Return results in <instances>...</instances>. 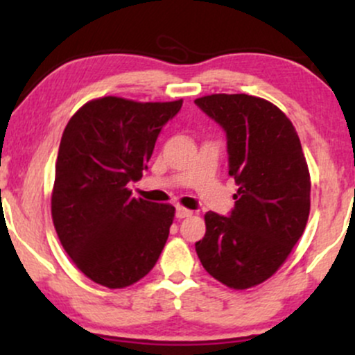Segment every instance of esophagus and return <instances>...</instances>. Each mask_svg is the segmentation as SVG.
Listing matches in <instances>:
<instances>
[{
  "instance_id": "1",
  "label": "esophagus",
  "mask_w": 355,
  "mask_h": 355,
  "mask_svg": "<svg viewBox=\"0 0 355 355\" xmlns=\"http://www.w3.org/2000/svg\"><path fill=\"white\" fill-rule=\"evenodd\" d=\"M193 214V211L185 209V207H177V218H185V217H190V215Z\"/></svg>"
}]
</instances>
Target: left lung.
<instances>
[{
  "label": "left lung",
  "mask_w": 355,
  "mask_h": 355,
  "mask_svg": "<svg viewBox=\"0 0 355 355\" xmlns=\"http://www.w3.org/2000/svg\"><path fill=\"white\" fill-rule=\"evenodd\" d=\"M195 103L225 130L229 175L239 185L230 217L207 211L195 250L214 279L243 291L270 279L302 237L311 173L294 125L274 103L245 93Z\"/></svg>",
  "instance_id": "1"
}]
</instances>
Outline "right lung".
<instances>
[{"mask_svg": "<svg viewBox=\"0 0 355 355\" xmlns=\"http://www.w3.org/2000/svg\"><path fill=\"white\" fill-rule=\"evenodd\" d=\"M183 100L101 96L68 121L55 165L51 217L67 254L93 282L123 288L152 270L175 207L132 197L158 133Z\"/></svg>", "mask_w": 355, "mask_h": 355, "instance_id": "add662e5", "label": "right lung"}]
</instances>
